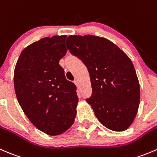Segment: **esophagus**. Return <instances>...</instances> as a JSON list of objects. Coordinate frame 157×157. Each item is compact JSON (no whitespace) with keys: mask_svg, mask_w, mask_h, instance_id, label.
<instances>
[{"mask_svg":"<svg viewBox=\"0 0 157 157\" xmlns=\"http://www.w3.org/2000/svg\"><path fill=\"white\" fill-rule=\"evenodd\" d=\"M74 83H75V85H78V80H75V81H74Z\"/></svg>","mask_w":157,"mask_h":157,"instance_id":"34e87169","label":"esophagus"}]
</instances>
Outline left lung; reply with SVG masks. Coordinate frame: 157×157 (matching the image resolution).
I'll use <instances>...</instances> for the list:
<instances>
[{"instance_id": "1", "label": "left lung", "mask_w": 157, "mask_h": 157, "mask_svg": "<svg viewBox=\"0 0 157 157\" xmlns=\"http://www.w3.org/2000/svg\"><path fill=\"white\" fill-rule=\"evenodd\" d=\"M66 46L87 67L92 94L86 101L98 120L114 131L133 123L140 105V84L131 60L118 46L104 37L72 35Z\"/></svg>"}]
</instances>
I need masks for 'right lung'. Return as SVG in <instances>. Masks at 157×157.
Here are the masks:
<instances>
[{"label":"right lung","instance_id":"1","mask_svg":"<svg viewBox=\"0 0 157 157\" xmlns=\"http://www.w3.org/2000/svg\"><path fill=\"white\" fill-rule=\"evenodd\" d=\"M66 36L45 37L26 46L17 62L13 83L17 98L31 123L51 136L73 124L78 98L76 86L59 64L67 52Z\"/></svg>","mask_w":157,"mask_h":157}]
</instances>
